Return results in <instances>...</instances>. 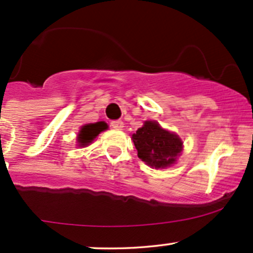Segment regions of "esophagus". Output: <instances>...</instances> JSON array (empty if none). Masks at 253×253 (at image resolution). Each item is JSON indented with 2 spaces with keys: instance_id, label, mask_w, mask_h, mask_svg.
<instances>
[{
  "instance_id": "1",
  "label": "esophagus",
  "mask_w": 253,
  "mask_h": 253,
  "mask_svg": "<svg viewBox=\"0 0 253 253\" xmlns=\"http://www.w3.org/2000/svg\"><path fill=\"white\" fill-rule=\"evenodd\" d=\"M111 126L116 130H122L124 127V123L122 121H113L111 122Z\"/></svg>"
}]
</instances>
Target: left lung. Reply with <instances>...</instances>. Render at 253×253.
I'll list each match as a JSON object with an SVG mask.
<instances>
[{"label": "left lung", "mask_w": 253, "mask_h": 253, "mask_svg": "<svg viewBox=\"0 0 253 253\" xmlns=\"http://www.w3.org/2000/svg\"><path fill=\"white\" fill-rule=\"evenodd\" d=\"M131 139L140 160L156 169L174 165L183 151L180 137L163 129L155 121H146L144 126L131 135Z\"/></svg>", "instance_id": "8db88e82"}]
</instances>
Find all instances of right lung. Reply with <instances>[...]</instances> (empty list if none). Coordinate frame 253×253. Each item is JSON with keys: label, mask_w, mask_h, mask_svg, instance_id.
<instances>
[{"label": "right lung", "mask_w": 253, "mask_h": 253, "mask_svg": "<svg viewBox=\"0 0 253 253\" xmlns=\"http://www.w3.org/2000/svg\"><path fill=\"white\" fill-rule=\"evenodd\" d=\"M108 126L105 122H97V123H91V124H85L84 126H82L79 134H78V144L79 146H86L95 140V137L97 136L100 132L105 131L107 129Z\"/></svg>", "instance_id": "right-lung-1"}]
</instances>
